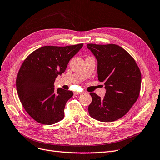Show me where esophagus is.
<instances>
[{
  "label": "esophagus",
  "mask_w": 160,
  "mask_h": 160,
  "mask_svg": "<svg viewBox=\"0 0 160 160\" xmlns=\"http://www.w3.org/2000/svg\"><path fill=\"white\" fill-rule=\"evenodd\" d=\"M82 93H83V92H79V91H75L74 93H75V95H79V94H81Z\"/></svg>",
  "instance_id": "esophagus-1"
}]
</instances>
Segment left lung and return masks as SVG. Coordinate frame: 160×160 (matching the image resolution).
I'll return each mask as SVG.
<instances>
[{
    "mask_svg": "<svg viewBox=\"0 0 160 160\" xmlns=\"http://www.w3.org/2000/svg\"><path fill=\"white\" fill-rule=\"evenodd\" d=\"M87 47L98 60V79L104 82L106 89L103 99L90 93L89 115L100 122H114L126 114L138 100L141 71L133 58L119 45L89 43Z\"/></svg>",
    "mask_w": 160,
    "mask_h": 160,
    "instance_id": "left-lung-1",
    "label": "left lung"
}]
</instances>
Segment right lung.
<instances>
[{
    "label": "right lung",
    "instance_id": "add662e5",
    "mask_svg": "<svg viewBox=\"0 0 160 160\" xmlns=\"http://www.w3.org/2000/svg\"><path fill=\"white\" fill-rule=\"evenodd\" d=\"M83 45L44 46L23 61L17 77V93L24 109L38 123L52 125L63 119L65 104L73 93L55 91L54 83Z\"/></svg>",
    "mask_w": 160,
    "mask_h": 160
}]
</instances>
